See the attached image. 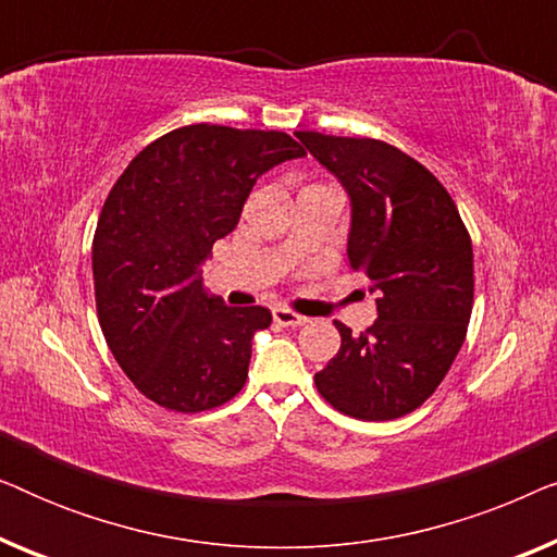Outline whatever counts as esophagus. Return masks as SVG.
Returning <instances> with one entry per match:
<instances>
[{
    "label": "esophagus",
    "mask_w": 557,
    "mask_h": 557,
    "mask_svg": "<svg viewBox=\"0 0 557 557\" xmlns=\"http://www.w3.org/2000/svg\"><path fill=\"white\" fill-rule=\"evenodd\" d=\"M273 322H276L278 326H304L307 324V317L296 314V311H292V309L278 307V309H273Z\"/></svg>",
    "instance_id": "obj_1"
}]
</instances>
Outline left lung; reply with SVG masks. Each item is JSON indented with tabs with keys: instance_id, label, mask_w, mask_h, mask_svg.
Instances as JSON below:
<instances>
[{
	"instance_id": "obj_1",
	"label": "left lung",
	"mask_w": 557,
	"mask_h": 557,
	"mask_svg": "<svg viewBox=\"0 0 557 557\" xmlns=\"http://www.w3.org/2000/svg\"><path fill=\"white\" fill-rule=\"evenodd\" d=\"M352 200L347 256L377 294V319L342 345L314 383L339 413L393 421L423 406L459 355L474 307L471 235L446 187L377 139L296 132Z\"/></svg>"
}]
</instances>
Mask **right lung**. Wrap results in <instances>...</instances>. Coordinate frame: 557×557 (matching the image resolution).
Listing matches in <instances>:
<instances>
[{
    "instance_id": "right-lung-1",
    "label": "right lung",
    "mask_w": 557,
    "mask_h": 557,
    "mask_svg": "<svg viewBox=\"0 0 557 557\" xmlns=\"http://www.w3.org/2000/svg\"><path fill=\"white\" fill-rule=\"evenodd\" d=\"M304 154L284 132L193 124L144 147L111 187L94 235L98 322L157 406L202 413L246 385L250 339L271 311L208 294L200 263L235 231L256 180Z\"/></svg>"
}]
</instances>
